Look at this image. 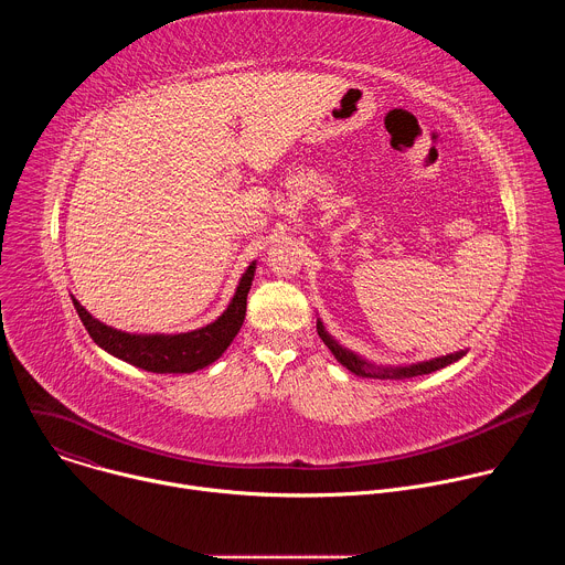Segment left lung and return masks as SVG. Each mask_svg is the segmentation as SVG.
I'll list each match as a JSON object with an SVG mask.
<instances>
[{"instance_id":"1","label":"left lung","mask_w":565,"mask_h":565,"mask_svg":"<svg viewBox=\"0 0 565 565\" xmlns=\"http://www.w3.org/2000/svg\"><path fill=\"white\" fill-rule=\"evenodd\" d=\"M317 333L319 338L324 340V344L331 349V353L335 355V360L347 366L349 371H353L355 375H366V377H388V380H409V377H418V375H427L431 371H438L456 360H460L465 353H451V355H445V358H436V360H429V362H423V364H414V366H405V369H377V371H371V366L366 362H362L360 358H355L351 351L342 349L338 342H333V338L324 331V327L319 324L317 321Z\"/></svg>"}]
</instances>
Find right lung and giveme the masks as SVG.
Wrapping results in <instances>:
<instances>
[{
	"mask_svg": "<svg viewBox=\"0 0 565 565\" xmlns=\"http://www.w3.org/2000/svg\"><path fill=\"white\" fill-rule=\"evenodd\" d=\"M253 277L255 270L250 266L248 273L241 277L236 295L227 310L216 321H212L210 327L181 335H129L100 324L77 301L73 303L92 340L107 353L151 373H192L218 360L238 333L246 317Z\"/></svg>",
	"mask_w": 565,
	"mask_h": 565,
	"instance_id": "add662e5",
	"label": "right lung"
}]
</instances>
